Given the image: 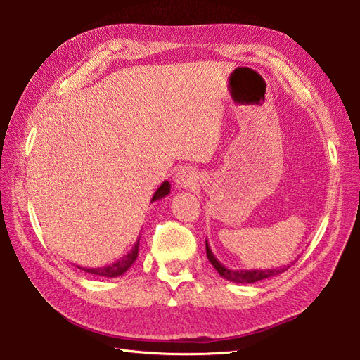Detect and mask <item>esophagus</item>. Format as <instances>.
<instances>
[{
    "instance_id": "1",
    "label": "esophagus",
    "mask_w": 360,
    "mask_h": 360,
    "mask_svg": "<svg viewBox=\"0 0 360 360\" xmlns=\"http://www.w3.org/2000/svg\"><path fill=\"white\" fill-rule=\"evenodd\" d=\"M174 182L178 188H193L195 186H198V182H200V176H198L193 168L184 167L176 173Z\"/></svg>"
}]
</instances>
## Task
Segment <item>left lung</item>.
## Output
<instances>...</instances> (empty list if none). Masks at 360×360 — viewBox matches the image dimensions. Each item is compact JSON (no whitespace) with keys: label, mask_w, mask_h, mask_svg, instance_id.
I'll return each mask as SVG.
<instances>
[{"label":"left lung","mask_w":360,"mask_h":360,"mask_svg":"<svg viewBox=\"0 0 360 360\" xmlns=\"http://www.w3.org/2000/svg\"><path fill=\"white\" fill-rule=\"evenodd\" d=\"M205 250H207L209 262L218 271L221 277L233 283H244V285H246V283H255L259 280L274 277V275H278L289 269V266H280V267H275V269H229V267L221 264L218 262V258L213 255L207 240H205Z\"/></svg>","instance_id":"1"}]
</instances>
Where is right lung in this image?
<instances>
[{
  "label": "right lung",
  "instance_id": "1",
  "mask_svg": "<svg viewBox=\"0 0 360 360\" xmlns=\"http://www.w3.org/2000/svg\"><path fill=\"white\" fill-rule=\"evenodd\" d=\"M168 193H170V182L168 181H164L162 184L159 186V188L155 192V195H153L151 198V202L153 201H158V200H162V198H165ZM139 240L137 238V241L134 243V246L131 248V250L128 252L127 255L122 257L120 259H117V262H114L108 266H103V267H80V269H83L88 274H94V275H101V277H119V275L125 274L129 267H131V264L136 262L137 258V254H139Z\"/></svg>",
  "mask_w": 360,
  "mask_h": 360
}]
</instances>
